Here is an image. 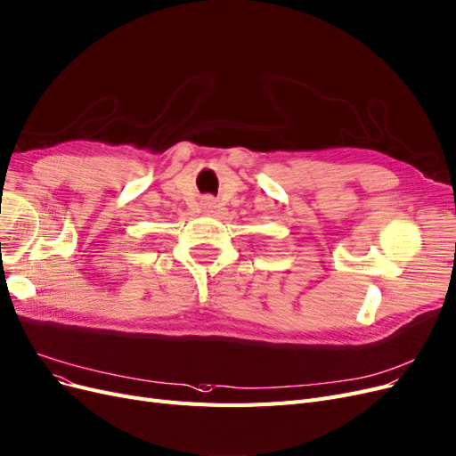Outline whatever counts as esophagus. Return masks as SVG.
<instances>
[{"label":"esophagus","instance_id":"34e87169","mask_svg":"<svg viewBox=\"0 0 456 456\" xmlns=\"http://www.w3.org/2000/svg\"><path fill=\"white\" fill-rule=\"evenodd\" d=\"M215 209H216V203H215V200H213L211 196L201 200V211H203V213L209 215V213H213Z\"/></svg>","mask_w":456,"mask_h":456}]
</instances>
